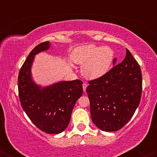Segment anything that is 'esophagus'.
<instances>
[{
    "label": "esophagus",
    "mask_w": 157,
    "mask_h": 157,
    "mask_svg": "<svg viewBox=\"0 0 157 157\" xmlns=\"http://www.w3.org/2000/svg\"><path fill=\"white\" fill-rule=\"evenodd\" d=\"M87 86H88V85L86 83V82H84L83 84H82V89H83V91L85 92V91H86V88H87Z\"/></svg>",
    "instance_id": "esophagus-1"
}]
</instances>
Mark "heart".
Returning <instances> with one entry per match:
<instances>
[{"instance_id": "heart-1", "label": "heart", "mask_w": 157, "mask_h": 157, "mask_svg": "<svg viewBox=\"0 0 157 157\" xmlns=\"http://www.w3.org/2000/svg\"><path fill=\"white\" fill-rule=\"evenodd\" d=\"M72 59L75 63L82 65L85 77L94 80L109 72L113 61V52L108 46L86 45L74 51Z\"/></svg>"}]
</instances>
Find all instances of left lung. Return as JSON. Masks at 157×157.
<instances>
[{"label": "left lung", "mask_w": 157, "mask_h": 157, "mask_svg": "<svg viewBox=\"0 0 157 157\" xmlns=\"http://www.w3.org/2000/svg\"><path fill=\"white\" fill-rule=\"evenodd\" d=\"M116 62L114 58L113 64ZM89 83L86 92L94 125L107 132L121 129L134 115L142 94L141 69L131 52L126 48L122 63Z\"/></svg>", "instance_id": "8db88e82"}]
</instances>
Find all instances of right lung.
Instances as JSON below:
<instances>
[{
    "label": "right lung",
    "mask_w": 157,
    "mask_h": 157,
    "mask_svg": "<svg viewBox=\"0 0 157 157\" xmlns=\"http://www.w3.org/2000/svg\"><path fill=\"white\" fill-rule=\"evenodd\" d=\"M49 41L32 49L18 75V93L23 111L35 126L47 134H57L67 128L77 100L82 94L80 80L60 81L41 86L34 81L32 66L36 55L47 51Z\"/></svg>",
    "instance_id": "1"
}]
</instances>
